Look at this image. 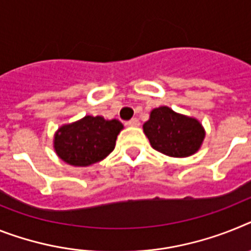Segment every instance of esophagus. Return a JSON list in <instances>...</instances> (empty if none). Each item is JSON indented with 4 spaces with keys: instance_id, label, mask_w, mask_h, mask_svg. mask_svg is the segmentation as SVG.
I'll list each match as a JSON object with an SVG mask.
<instances>
[{
    "instance_id": "34e87169",
    "label": "esophagus",
    "mask_w": 251,
    "mask_h": 251,
    "mask_svg": "<svg viewBox=\"0 0 251 251\" xmlns=\"http://www.w3.org/2000/svg\"><path fill=\"white\" fill-rule=\"evenodd\" d=\"M127 125L131 126V127H138L140 125V122H139L138 119H131L129 122H127Z\"/></svg>"
}]
</instances>
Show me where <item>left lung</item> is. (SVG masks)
<instances>
[{"label": "left lung", "instance_id": "8db88e82", "mask_svg": "<svg viewBox=\"0 0 251 251\" xmlns=\"http://www.w3.org/2000/svg\"><path fill=\"white\" fill-rule=\"evenodd\" d=\"M143 131L151 148L175 158L195 154L205 138V130L199 120L175 112L167 106L151 109Z\"/></svg>", "mask_w": 251, "mask_h": 251}]
</instances>
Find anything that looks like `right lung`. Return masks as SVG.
Wrapping results in <instances>:
<instances>
[{
  "label": "right lung",
  "instance_id": "obj_1",
  "mask_svg": "<svg viewBox=\"0 0 251 251\" xmlns=\"http://www.w3.org/2000/svg\"><path fill=\"white\" fill-rule=\"evenodd\" d=\"M122 129L124 125L119 120L88 115L60 126L54 132L53 149L67 165L86 167L104 159L115 149Z\"/></svg>",
  "mask_w": 251,
  "mask_h": 251
}]
</instances>
